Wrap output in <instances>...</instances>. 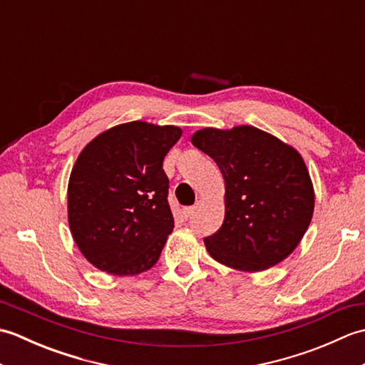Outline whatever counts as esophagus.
Masks as SVG:
<instances>
[{
	"mask_svg": "<svg viewBox=\"0 0 365 365\" xmlns=\"http://www.w3.org/2000/svg\"><path fill=\"white\" fill-rule=\"evenodd\" d=\"M195 210H196V207H185V208H183L185 218H191L192 213H195Z\"/></svg>",
	"mask_w": 365,
	"mask_h": 365,
	"instance_id": "obj_1",
	"label": "esophagus"
}]
</instances>
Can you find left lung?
Returning <instances> with one entry per match:
<instances>
[{
  "label": "left lung",
  "instance_id": "left-lung-1",
  "mask_svg": "<svg viewBox=\"0 0 365 365\" xmlns=\"http://www.w3.org/2000/svg\"><path fill=\"white\" fill-rule=\"evenodd\" d=\"M191 143L215 160L226 183L222 226L204 238L212 257L247 273L289 257L314 213V188L301 155L247 125L199 130Z\"/></svg>",
  "mask_w": 365,
  "mask_h": 365
}]
</instances>
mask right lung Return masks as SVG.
<instances>
[{
  "label": "right lung",
  "mask_w": 365,
  "mask_h": 365,
  "mask_svg": "<svg viewBox=\"0 0 365 365\" xmlns=\"http://www.w3.org/2000/svg\"><path fill=\"white\" fill-rule=\"evenodd\" d=\"M182 130L128 122L84 147L67 191L68 226L98 269L133 276L157 263L174 218L163 160Z\"/></svg>",
  "instance_id": "right-lung-1"
}]
</instances>
